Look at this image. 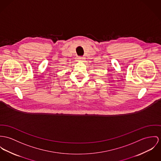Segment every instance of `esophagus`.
<instances>
[{"label":"esophagus","instance_id":"obj_1","mask_svg":"<svg viewBox=\"0 0 161 161\" xmlns=\"http://www.w3.org/2000/svg\"><path fill=\"white\" fill-rule=\"evenodd\" d=\"M79 60H81V61H84L85 59V57H80L79 58Z\"/></svg>","mask_w":161,"mask_h":161}]
</instances>
